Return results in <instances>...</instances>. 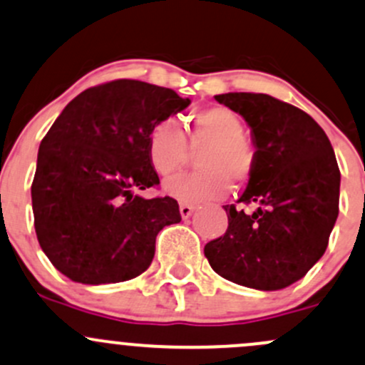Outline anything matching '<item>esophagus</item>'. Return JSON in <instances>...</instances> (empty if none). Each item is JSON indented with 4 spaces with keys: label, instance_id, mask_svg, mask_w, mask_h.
<instances>
[{
    "label": "esophagus",
    "instance_id": "34e87169",
    "mask_svg": "<svg viewBox=\"0 0 365 365\" xmlns=\"http://www.w3.org/2000/svg\"><path fill=\"white\" fill-rule=\"evenodd\" d=\"M194 206L189 205V202H182L180 205V215H182V218H189L194 213Z\"/></svg>",
    "mask_w": 365,
    "mask_h": 365
}]
</instances>
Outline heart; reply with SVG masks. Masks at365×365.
<instances>
[{"mask_svg":"<svg viewBox=\"0 0 365 365\" xmlns=\"http://www.w3.org/2000/svg\"><path fill=\"white\" fill-rule=\"evenodd\" d=\"M241 118L225 106H212L192 115L189 141L171 118L157 122L147 138V153L159 175L175 173L189 160L190 150L199 152L202 170L171 176L164 192L183 202H202L224 197L231 182L245 185L255 170V148L245 138Z\"/></svg>","mask_w":365,"mask_h":365,"instance_id":"obj_1","label":"heart"}]
</instances>
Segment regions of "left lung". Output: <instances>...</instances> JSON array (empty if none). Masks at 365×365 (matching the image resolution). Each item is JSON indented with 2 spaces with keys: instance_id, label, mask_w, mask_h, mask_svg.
<instances>
[{
  "instance_id": "1",
  "label": "left lung",
  "mask_w": 365,
  "mask_h": 365,
  "mask_svg": "<svg viewBox=\"0 0 365 365\" xmlns=\"http://www.w3.org/2000/svg\"><path fill=\"white\" fill-rule=\"evenodd\" d=\"M252 129L255 170L237 202L224 206L229 227L205 255L217 274L257 290H279L320 260L339 213L341 173L324 129L302 110L267 94L215 96Z\"/></svg>"
}]
</instances>
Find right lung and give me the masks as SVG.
Wrapping results in <instances>:
<instances>
[{"mask_svg":"<svg viewBox=\"0 0 365 365\" xmlns=\"http://www.w3.org/2000/svg\"><path fill=\"white\" fill-rule=\"evenodd\" d=\"M189 105L173 89L125 78L68 103L41 140L31 185L38 243L57 271L103 285L148 269L157 234L182 215L173 197L134 194L159 185L147 138Z\"/></svg>","mask_w":365,"mask_h":365,"instance_id":"1","label":"right lung"}]
</instances>
